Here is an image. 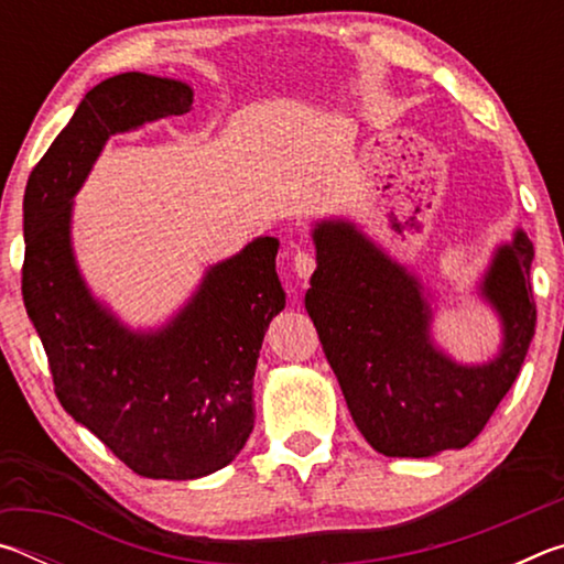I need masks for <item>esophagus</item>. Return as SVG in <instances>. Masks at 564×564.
Returning <instances> with one entry per match:
<instances>
[{"label": "esophagus", "mask_w": 564, "mask_h": 564, "mask_svg": "<svg viewBox=\"0 0 564 564\" xmlns=\"http://www.w3.org/2000/svg\"><path fill=\"white\" fill-rule=\"evenodd\" d=\"M293 271L299 273V279H311V273L316 271V256L311 251H295Z\"/></svg>", "instance_id": "1"}]
</instances>
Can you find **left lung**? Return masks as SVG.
<instances>
[{"label":"left lung","mask_w":564,"mask_h":564,"mask_svg":"<svg viewBox=\"0 0 564 564\" xmlns=\"http://www.w3.org/2000/svg\"><path fill=\"white\" fill-rule=\"evenodd\" d=\"M318 269L305 311L352 420L378 453L427 457L475 441L518 378L538 323L522 231L495 256L482 293L500 313L505 343L488 366H457L427 336L420 283L350 224L313 231Z\"/></svg>","instance_id":"1"}]
</instances>
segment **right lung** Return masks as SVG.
<instances>
[{"instance_id": "1", "label": "right lung", "mask_w": 564, "mask_h": 564, "mask_svg": "<svg viewBox=\"0 0 564 564\" xmlns=\"http://www.w3.org/2000/svg\"><path fill=\"white\" fill-rule=\"evenodd\" d=\"M194 91L127 72L94 87L32 169L24 191L22 295L50 360L54 393L76 423L151 480L226 467L253 431V373L285 293L271 236L208 271L164 330L121 328L76 273L69 198L111 133L191 111Z\"/></svg>"}]
</instances>
